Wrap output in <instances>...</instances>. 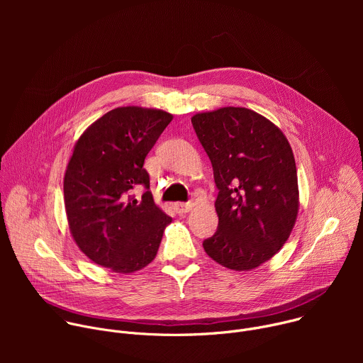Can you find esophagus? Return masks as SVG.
<instances>
[{
	"instance_id": "34e87169",
	"label": "esophagus",
	"mask_w": 363,
	"mask_h": 363,
	"mask_svg": "<svg viewBox=\"0 0 363 363\" xmlns=\"http://www.w3.org/2000/svg\"><path fill=\"white\" fill-rule=\"evenodd\" d=\"M192 206H194L192 202H175V203H174V210H175L178 214H184V213L191 211Z\"/></svg>"
}]
</instances>
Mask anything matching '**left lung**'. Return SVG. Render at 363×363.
I'll return each mask as SVG.
<instances>
[{"label":"left lung","mask_w":363,"mask_h":363,"mask_svg":"<svg viewBox=\"0 0 363 363\" xmlns=\"http://www.w3.org/2000/svg\"><path fill=\"white\" fill-rule=\"evenodd\" d=\"M218 188V230L202 245L218 264L248 272L279 252L298 213L297 169L284 133L245 108L191 118Z\"/></svg>","instance_id":"8db88e82"}]
</instances>
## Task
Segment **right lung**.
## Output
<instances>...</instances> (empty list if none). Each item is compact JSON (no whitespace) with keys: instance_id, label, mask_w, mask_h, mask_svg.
<instances>
[{"instance_id":"1","label":"right lung","mask_w":363,"mask_h":363,"mask_svg":"<svg viewBox=\"0 0 363 363\" xmlns=\"http://www.w3.org/2000/svg\"><path fill=\"white\" fill-rule=\"evenodd\" d=\"M172 115L116 108L77 139L65 174V208L77 247L101 267L129 274L146 267L171 224L155 203L143 162ZM147 191L138 201L131 192Z\"/></svg>"}]
</instances>
